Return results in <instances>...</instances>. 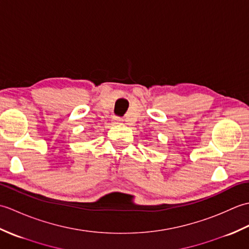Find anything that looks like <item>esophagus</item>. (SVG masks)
<instances>
[{
    "mask_svg": "<svg viewBox=\"0 0 249 249\" xmlns=\"http://www.w3.org/2000/svg\"><path fill=\"white\" fill-rule=\"evenodd\" d=\"M119 121H120V120H118V119H116V120L114 121V124H119V123H118V122H119Z\"/></svg>",
    "mask_w": 249,
    "mask_h": 249,
    "instance_id": "obj_1",
    "label": "esophagus"
}]
</instances>
